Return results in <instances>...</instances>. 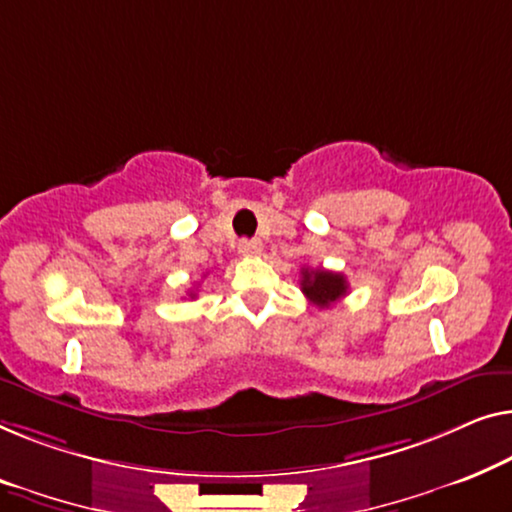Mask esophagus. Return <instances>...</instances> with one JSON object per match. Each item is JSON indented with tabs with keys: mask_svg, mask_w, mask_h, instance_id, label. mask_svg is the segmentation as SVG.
<instances>
[{
	"mask_svg": "<svg viewBox=\"0 0 512 512\" xmlns=\"http://www.w3.org/2000/svg\"><path fill=\"white\" fill-rule=\"evenodd\" d=\"M238 249H240V254H244V256H256V254H261V251H263V244H261V240H240Z\"/></svg>",
	"mask_w": 512,
	"mask_h": 512,
	"instance_id": "esophagus-1",
	"label": "esophagus"
}]
</instances>
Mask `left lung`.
<instances>
[{"label": "left lung", "instance_id": "left-lung-1", "mask_svg": "<svg viewBox=\"0 0 512 512\" xmlns=\"http://www.w3.org/2000/svg\"><path fill=\"white\" fill-rule=\"evenodd\" d=\"M302 293L307 295V300L311 305H316L318 309H328L330 305H335L337 300H342L348 293V284L346 277L339 272H330L323 268L309 270L302 268V281H300Z\"/></svg>", "mask_w": 512, "mask_h": 512}]
</instances>
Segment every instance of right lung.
Wrapping results in <instances>:
<instances>
[{"label":"right lung","instance_id":"right-lung-1","mask_svg":"<svg viewBox=\"0 0 512 512\" xmlns=\"http://www.w3.org/2000/svg\"><path fill=\"white\" fill-rule=\"evenodd\" d=\"M191 295V298H196V293H189Z\"/></svg>","mask_w":512,"mask_h":512}]
</instances>
